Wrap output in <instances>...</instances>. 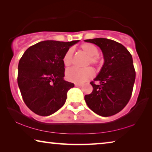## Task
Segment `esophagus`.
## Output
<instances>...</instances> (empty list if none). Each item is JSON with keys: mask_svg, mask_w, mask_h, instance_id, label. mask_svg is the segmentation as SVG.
<instances>
[{"mask_svg": "<svg viewBox=\"0 0 152 152\" xmlns=\"http://www.w3.org/2000/svg\"><path fill=\"white\" fill-rule=\"evenodd\" d=\"M82 85H82V84H80V83H76L75 84V86H77V87H81Z\"/></svg>", "mask_w": 152, "mask_h": 152, "instance_id": "obj_1", "label": "esophagus"}]
</instances>
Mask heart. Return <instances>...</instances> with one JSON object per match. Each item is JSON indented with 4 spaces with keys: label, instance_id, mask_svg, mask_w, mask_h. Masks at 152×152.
Segmentation results:
<instances>
[{
    "label": "heart",
    "instance_id": "1",
    "mask_svg": "<svg viewBox=\"0 0 152 152\" xmlns=\"http://www.w3.org/2000/svg\"><path fill=\"white\" fill-rule=\"evenodd\" d=\"M80 49L88 57L86 66L91 64L97 67L100 66L102 61L98 56L99 50L97 47L91 43H84L80 46ZM64 65L68 67L73 63V50L69 49L65 53L63 56ZM94 76L93 69L90 67L83 69H78L76 67L67 69L66 72V77L67 80L76 83H83L90 80Z\"/></svg>",
    "mask_w": 152,
    "mask_h": 152
}]
</instances>
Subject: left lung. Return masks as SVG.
<instances>
[{"label": "left lung", "instance_id": "1", "mask_svg": "<svg viewBox=\"0 0 152 152\" xmlns=\"http://www.w3.org/2000/svg\"><path fill=\"white\" fill-rule=\"evenodd\" d=\"M102 49L104 64L97 76L90 84L92 93L85 96L88 107L102 116L120 112L131 97L135 80L132 57L123 45L103 38L85 40ZM99 81V84H95Z\"/></svg>", "mask_w": 152, "mask_h": 152}]
</instances>
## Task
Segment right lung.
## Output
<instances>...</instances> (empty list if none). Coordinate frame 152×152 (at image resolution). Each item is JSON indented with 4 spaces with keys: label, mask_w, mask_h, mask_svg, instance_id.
Masks as SVG:
<instances>
[{
    "label": "right lung",
    "mask_w": 152,
    "mask_h": 152,
    "mask_svg": "<svg viewBox=\"0 0 152 152\" xmlns=\"http://www.w3.org/2000/svg\"><path fill=\"white\" fill-rule=\"evenodd\" d=\"M79 40H45L31 46L19 61L18 83L23 100L33 112L47 116L64 105L74 84L64 80L63 56Z\"/></svg>",
    "instance_id": "1"
}]
</instances>
